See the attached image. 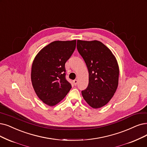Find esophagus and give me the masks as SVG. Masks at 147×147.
I'll return each mask as SVG.
<instances>
[{"mask_svg":"<svg viewBox=\"0 0 147 147\" xmlns=\"http://www.w3.org/2000/svg\"><path fill=\"white\" fill-rule=\"evenodd\" d=\"M73 82H74V84L76 86V85L77 84V83H78V80H74V81H73Z\"/></svg>","mask_w":147,"mask_h":147,"instance_id":"esophagus-1","label":"esophagus"}]
</instances>
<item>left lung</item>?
<instances>
[{"label": "left lung", "mask_w": 147, "mask_h": 147, "mask_svg": "<svg viewBox=\"0 0 147 147\" xmlns=\"http://www.w3.org/2000/svg\"><path fill=\"white\" fill-rule=\"evenodd\" d=\"M78 51L89 71V84L81 92L84 100L93 109L106 105L118 86L119 70L111 51L99 41L77 40Z\"/></svg>", "instance_id": "8db88e82"}]
</instances>
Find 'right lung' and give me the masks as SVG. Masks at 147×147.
Returning a JSON list of instances; mask_svg holds the SVG:
<instances>
[{
  "instance_id": "obj_1",
  "label": "right lung",
  "mask_w": 147,
  "mask_h": 147,
  "mask_svg": "<svg viewBox=\"0 0 147 147\" xmlns=\"http://www.w3.org/2000/svg\"><path fill=\"white\" fill-rule=\"evenodd\" d=\"M76 42L55 41L41 49L33 61V88L40 99L49 106L59 103L71 89L65 78V63L75 49Z\"/></svg>"
}]
</instances>
